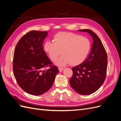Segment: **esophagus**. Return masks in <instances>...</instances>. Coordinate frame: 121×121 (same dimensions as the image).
I'll use <instances>...</instances> for the list:
<instances>
[{"mask_svg": "<svg viewBox=\"0 0 121 121\" xmlns=\"http://www.w3.org/2000/svg\"><path fill=\"white\" fill-rule=\"evenodd\" d=\"M64 69V68H58V69H59V71H60V72L63 71Z\"/></svg>", "mask_w": 121, "mask_h": 121, "instance_id": "34e87169", "label": "esophagus"}]
</instances>
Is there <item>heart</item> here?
I'll return each mask as SVG.
<instances>
[{
  "instance_id": "b5f03b06",
  "label": "heart",
  "mask_w": 121,
  "mask_h": 121,
  "mask_svg": "<svg viewBox=\"0 0 121 121\" xmlns=\"http://www.w3.org/2000/svg\"><path fill=\"white\" fill-rule=\"evenodd\" d=\"M54 42L47 41L44 48L52 60L60 55L63 56L55 61L59 66L68 64L77 65L82 64L88 55L91 44L88 39L71 32H60L54 37Z\"/></svg>"
}]
</instances>
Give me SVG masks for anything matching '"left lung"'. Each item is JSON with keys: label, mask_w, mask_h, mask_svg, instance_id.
I'll use <instances>...</instances> for the list:
<instances>
[{"label": "left lung", "mask_w": 121, "mask_h": 121, "mask_svg": "<svg viewBox=\"0 0 121 121\" xmlns=\"http://www.w3.org/2000/svg\"><path fill=\"white\" fill-rule=\"evenodd\" d=\"M89 33L92 37L91 52L86 60L73 67L69 80L72 88L81 95H89L96 91L104 82L108 66L105 49L98 36L89 29L79 30Z\"/></svg>", "instance_id": "8db88e82"}]
</instances>
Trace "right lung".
Instances as JSON below:
<instances>
[{
  "label": "right lung",
  "instance_id": "right-lung-1",
  "mask_svg": "<svg viewBox=\"0 0 121 121\" xmlns=\"http://www.w3.org/2000/svg\"><path fill=\"white\" fill-rule=\"evenodd\" d=\"M47 31H31L22 37L14 49L13 72L20 87L27 93L40 95L52 86L59 73L43 48ZM49 66V69L44 67Z\"/></svg>",
  "mask_w": 121,
  "mask_h": 121
}]
</instances>
